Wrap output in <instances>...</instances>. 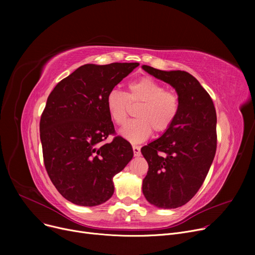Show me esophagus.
<instances>
[{
	"instance_id": "34e87169",
	"label": "esophagus",
	"mask_w": 255,
	"mask_h": 255,
	"mask_svg": "<svg viewBox=\"0 0 255 255\" xmlns=\"http://www.w3.org/2000/svg\"><path fill=\"white\" fill-rule=\"evenodd\" d=\"M133 149V154H134L135 157L140 156V146L139 145H132Z\"/></svg>"
}]
</instances>
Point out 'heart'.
Segmentation results:
<instances>
[{
    "mask_svg": "<svg viewBox=\"0 0 255 255\" xmlns=\"http://www.w3.org/2000/svg\"><path fill=\"white\" fill-rule=\"evenodd\" d=\"M129 104H139L135 112L137 119L129 121L120 132L127 140L138 143L148 139L153 130L163 133L173 125L180 113L181 98L176 91L166 90L156 79L143 76L129 83L126 93L112 90L107 94L106 110L116 125L126 122Z\"/></svg>",
    "mask_w": 255,
    "mask_h": 255,
    "instance_id": "b5f03b06",
    "label": "heart"
}]
</instances>
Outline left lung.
Returning a JSON list of instances; mask_svg holds the SVG:
<instances>
[{
	"label": "left lung",
	"mask_w": 255,
	"mask_h": 255,
	"mask_svg": "<svg viewBox=\"0 0 255 255\" xmlns=\"http://www.w3.org/2000/svg\"><path fill=\"white\" fill-rule=\"evenodd\" d=\"M142 68L171 85L181 98L173 125L141 148L149 164L142 181L144 197L158 208L175 209L189 202L208 175L217 148L216 110L209 93L188 72Z\"/></svg>",
	"instance_id": "obj_1"
}]
</instances>
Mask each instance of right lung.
Segmentation results:
<instances>
[{
  "label": "right lung",
  "instance_id": "right-lung-1",
  "mask_svg": "<svg viewBox=\"0 0 255 255\" xmlns=\"http://www.w3.org/2000/svg\"><path fill=\"white\" fill-rule=\"evenodd\" d=\"M138 63L87 64L49 94L40 119V139L48 177L69 202L98 206L114 194L113 178L133 157L131 144L116 135L105 99ZM109 135L115 137L110 143Z\"/></svg>",
  "mask_w": 255,
  "mask_h": 255
}]
</instances>
